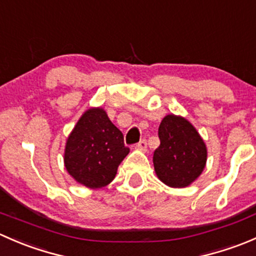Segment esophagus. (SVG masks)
<instances>
[{
  "label": "esophagus",
  "instance_id": "esophagus-1",
  "mask_svg": "<svg viewBox=\"0 0 256 256\" xmlns=\"http://www.w3.org/2000/svg\"><path fill=\"white\" fill-rule=\"evenodd\" d=\"M135 147H136V148H138V150H141V151H144V150L147 148V141L144 138V140H141L140 142L136 144Z\"/></svg>",
  "mask_w": 256,
  "mask_h": 256
}]
</instances>
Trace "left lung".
Returning a JSON list of instances; mask_svg holds the SVG:
<instances>
[{"label": "left lung", "instance_id": "obj_1", "mask_svg": "<svg viewBox=\"0 0 256 256\" xmlns=\"http://www.w3.org/2000/svg\"><path fill=\"white\" fill-rule=\"evenodd\" d=\"M160 146L154 152L157 177L170 187L190 186L202 174L207 147L192 124L184 118L167 115L158 128Z\"/></svg>", "mask_w": 256, "mask_h": 256}]
</instances>
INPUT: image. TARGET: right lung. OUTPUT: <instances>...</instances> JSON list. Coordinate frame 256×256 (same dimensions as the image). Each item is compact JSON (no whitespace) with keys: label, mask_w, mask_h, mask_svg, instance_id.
<instances>
[{"label":"right lung","mask_w":256,"mask_h":256,"mask_svg":"<svg viewBox=\"0 0 256 256\" xmlns=\"http://www.w3.org/2000/svg\"><path fill=\"white\" fill-rule=\"evenodd\" d=\"M130 148L124 135L100 108L82 114L66 140L64 164L76 182L102 188L115 178L118 164Z\"/></svg>","instance_id":"1"}]
</instances>
